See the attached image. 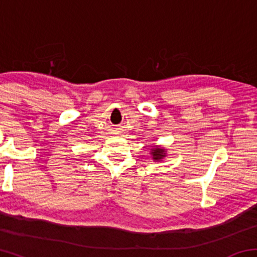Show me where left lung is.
<instances>
[{
    "instance_id": "8db88e82",
    "label": "left lung",
    "mask_w": 257,
    "mask_h": 257,
    "mask_svg": "<svg viewBox=\"0 0 257 257\" xmlns=\"http://www.w3.org/2000/svg\"><path fill=\"white\" fill-rule=\"evenodd\" d=\"M151 154L153 155V160L154 161H161L163 158H165V150L164 149H161V147H154L153 150H152Z\"/></svg>"
}]
</instances>
